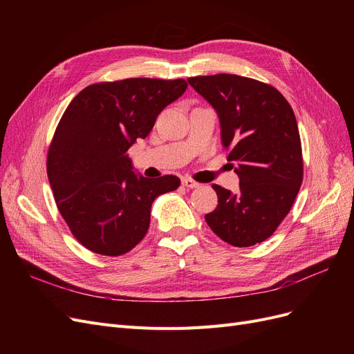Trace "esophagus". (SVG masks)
I'll use <instances>...</instances> for the list:
<instances>
[{
	"label": "esophagus",
	"instance_id": "1",
	"mask_svg": "<svg viewBox=\"0 0 354 354\" xmlns=\"http://www.w3.org/2000/svg\"><path fill=\"white\" fill-rule=\"evenodd\" d=\"M182 185H183V187H187V188H191V189L201 187V183L195 182V180L191 179V178H183V179H182Z\"/></svg>",
	"mask_w": 354,
	"mask_h": 354
}]
</instances>
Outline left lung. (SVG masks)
I'll list each match as a JSON object with an SVG mask.
<instances>
[{
  "mask_svg": "<svg viewBox=\"0 0 354 354\" xmlns=\"http://www.w3.org/2000/svg\"><path fill=\"white\" fill-rule=\"evenodd\" d=\"M216 111L221 140L235 162L239 191L212 185L216 208L207 224L225 243L251 247L274 234L303 182V153L294 111L270 84L235 74L188 79Z\"/></svg>",
  "mask_w": 354,
  "mask_h": 354,
  "instance_id": "1",
  "label": "left lung"
}]
</instances>
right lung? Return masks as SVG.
<instances>
[{
	"label": "right lung",
	"instance_id": "right-lung-1",
	"mask_svg": "<svg viewBox=\"0 0 354 354\" xmlns=\"http://www.w3.org/2000/svg\"><path fill=\"white\" fill-rule=\"evenodd\" d=\"M187 87L183 79L97 83L66 109L48 149L47 175L62 216L87 250L118 257L135 248L156 196L180 185L174 175L136 174L127 151Z\"/></svg>",
	"mask_w": 354,
	"mask_h": 354
}]
</instances>
